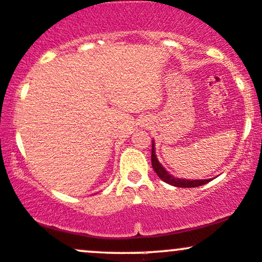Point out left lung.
<instances>
[{"mask_svg":"<svg viewBox=\"0 0 262 262\" xmlns=\"http://www.w3.org/2000/svg\"><path fill=\"white\" fill-rule=\"evenodd\" d=\"M151 164H152V168L155 172L157 173V176L165 181L166 184L172 185L176 187H198L202 186V185L207 184L210 180H185V179H176V177L171 176L170 173L166 172V170L160 165V162L157 161V157L155 155V148L152 143V150H151Z\"/></svg>","mask_w":262,"mask_h":262,"instance_id":"left-lung-1","label":"left lung"}]
</instances>
